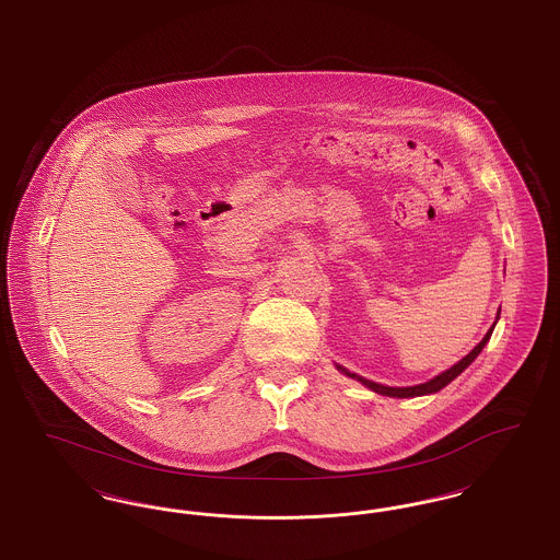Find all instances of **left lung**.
Here are the masks:
<instances>
[{"instance_id":"1","label":"left lung","mask_w":560,"mask_h":560,"mask_svg":"<svg viewBox=\"0 0 560 560\" xmlns=\"http://www.w3.org/2000/svg\"><path fill=\"white\" fill-rule=\"evenodd\" d=\"M494 324H497V322H494ZM493 328L487 331V336H485V338L474 347V351H469L460 362L455 363L453 368H448L446 372L438 374L435 378H431V381L423 383V385H415V387H385V385H378V383H372V381H368V378H362V376H358V374H353V372H349V370H345V368H340V365H336V368L342 370L347 376L360 381L362 385H365V387L372 389V392H376V394L389 395V397H417V395L435 394V392L444 389L453 378H457L460 372L478 358V353H480V351L485 349V345L489 342V338H491V334H493Z\"/></svg>"}]
</instances>
